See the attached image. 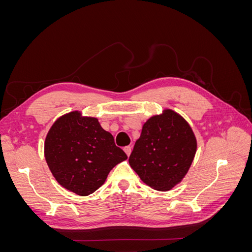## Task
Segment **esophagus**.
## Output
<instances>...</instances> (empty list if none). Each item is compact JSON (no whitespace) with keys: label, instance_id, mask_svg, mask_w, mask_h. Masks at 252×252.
I'll use <instances>...</instances> for the list:
<instances>
[{"label":"esophagus","instance_id":"1","mask_svg":"<svg viewBox=\"0 0 252 252\" xmlns=\"http://www.w3.org/2000/svg\"><path fill=\"white\" fill-rule=\"evenodd\" d=\"M131 146H126V147H124V150H125V152H126V155L129 157L130 156V154H131Z\"/></svg>","mask_w":252,"mask_h":252}]
</instances>
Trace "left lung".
<instances>
[{
  "label": "left lung",
  "instance_id": "8db88e82",
  "mask_svg": "<svg viewBox=\"0 0 252 252\" xmlns=\"http://www.w3.org/2000/svg\"><path fill=\"white\" fill-rule=\"evenodd\" d=\"M196 151L191 127L170 109L150 118L129 157L131 168L157 190H169L185 177Z\"/></svg>",
  "mask_w": 252,
  "mask_h": 252
}]
</instances>
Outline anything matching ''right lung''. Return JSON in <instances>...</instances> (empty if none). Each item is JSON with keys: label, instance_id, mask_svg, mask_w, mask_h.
I'll use <instances>...</instances> for the list:
<instances>
[{"label": "right lung", "instance_id": "add662e5", "mask_svg": "<svg viewBox=\"0 0 252 252\" xmlns=\"http://www.w3.org/2000/svg\"><path fill=\"white\" fill-rule=\"evenodd\" d=\"M45 158L64 188L88 195L101 187L114 166L127 155L95 118L72 111L58 119L45 140Z\"/></svg>", "mask_w": 252, "mask_h": 252}]
</instances>
